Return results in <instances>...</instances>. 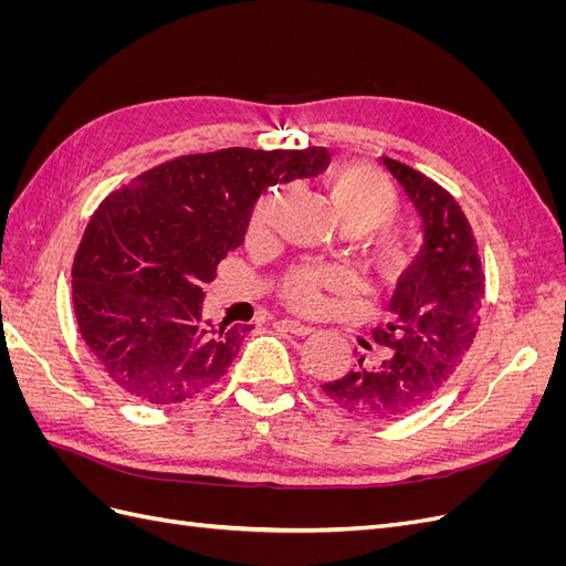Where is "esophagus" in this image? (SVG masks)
<instances>
[{
  "mask_svg": "<svg viewBox=\"0 0 566 566\" xmlns=\"http://www.w3.org/2000/svg\"><path fill=\"white\" fill-rule=\"evenodd\" d=\"M281 325H283V328H285L287 333H293V335H297V337H304V335H312V333H314L312 325H304V323H300V321L285 318V321H281Z\"/></svg>",
  "mask_w": 566,
  "mask_h": 566,
  "instance_id": "1",
  "label": "esophagus"
}]
</instances>
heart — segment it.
<instances>
[{"instance_id":"obj_1","label":"heart","mask_w":566,"mask_h":566,"mask_svg":"<svg viewBox=\"0 0 566 566\" xmlns=\"http://www.w3.org/2000/svg\"><path fill=\"white\" fill-rule=\"evenodd\" d=\"M328 196L345 227H358L361 231L378 229L391 221L399 212V200L391 184L370 167L347 165L339 167L325 181ZM287 188L271 191L254 208L250 221L252 241H264L276 231L279 217L285 208ZM408 248L401 235L380 231L366 250V264L375 276H391L406 266ZM347 287V273L337 266H306L295 271L283 287L285 302L300 312H316L328 293H339Z\"/></svg>"}]
</instances>
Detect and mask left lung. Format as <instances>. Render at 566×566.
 Returning a JSON list of instances; mask_svg holds the SVG:
<instances>
[{"mask_svg": "<svg viewBox=\"0 0 566 566\" xmlns=\"http://www.w3.org/2000/svg\"><path fill=\"white\" fill-rule=\"evenodd\" d=\"M420 217L422 248L399 276L389 323L373 331L382 358L321 385L352 416L399 420L430 403L470 352L484 297V271L455 198L399 160L382 158Z\"/></svg>", "mask_w": 566, "mask_h": 566, "instance_id": "1", "label": "left lung"}]
</instances>
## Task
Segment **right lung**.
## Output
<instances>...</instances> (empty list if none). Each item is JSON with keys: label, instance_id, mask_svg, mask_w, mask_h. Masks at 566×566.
<instances>
[{"label": "right lung", "instance_id": "add662e5", "mask_svg": "<svg viewBox=\"0 0 566 566\" xmlns=\"http://www.w3.org/2000/svg\"><path fill=\"white\" fill-rule=\"evenodd\" d=\"M325 148H221L148 169L90 219L73 310L96 366L132 399L172 406L224 378L252 325H212L202 283L243 243L266 188L316 177Z\"/></svg>", "mask_w": 566, "mask_h": 566}]
</instances>
